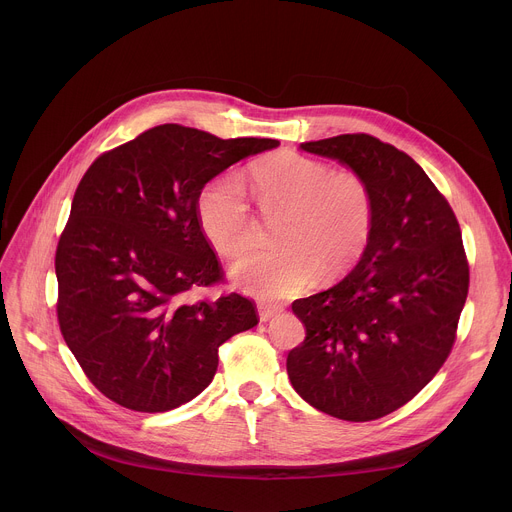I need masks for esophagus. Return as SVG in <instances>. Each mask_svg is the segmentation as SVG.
Instances as JSON below:
<instances>
[{"mask_svg": "<svg viewBox=\"0 0 512 512\" xmlns=\"http://www.w3.org/2000/svg\"><path fill=\"white\" fill-rule=\"evenodd\" d=\"M257 312H259V320L261 322H269L273 316H277L281 312V306H275V304H259L257 306Z\"/></svg>", "mask_w": 512, "mask_h": 512, "instance_id": "obj_1", "label": "esophagus"}]
</instances>
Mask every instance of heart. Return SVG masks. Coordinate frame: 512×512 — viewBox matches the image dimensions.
Segmentation results:
<instances>
[{"instance_id": "heart-1", "label": "heart", "mask_w": 512, "mask_h": 512, "mask_svg": "<svg viewBox=\"0 0 512 512\" xmlns=\"http://www.w3.org/2000/svg\"><path fill=\"white\" fill-rule=\"evenodd\" d=\"M251 178L265 221H280L275 237L281 247L233 263L231 277L247 294L261 300L296 296L322 269L340 275L367 249L375 196L360 172H332L324 162L287 152L257 164ZM198 218L208 243L225 257L249 249L259 231L245 184L235 174L204 186Z\"/></svg>"}]
</instances>
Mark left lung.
<instances>
[{
  "instance_id": "8db88e82",
  "label": "left lung",
  "mask_w": 512,
  "mask_h": 512,
  "mask_svg": "<svg viewBox=\"0 0 512 512\" xmlns=\"http://www.w3.org/2000/svg\"><path fill=\"white\" fill-rule=\"evenodd\" d=\"M300 148L367 178L375 223L342 281L291 304L306 340L289 350L287 375L318 411L373 421L411 401L454 346L470 283L460 225L423 168L373 135Z\"/></svg>"
}]
</instances>
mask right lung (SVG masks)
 Here are the masks:
<instances>
[{
  "mask_svg": "<svg viewBox=\"0 0 512 512\" xmlns=\"http://www.w3.org/2000/svg\"><path fill=\"white\" fill-rule=\"evenodd\" d=\"M277 145L166 123L83 176L56 249V312L85 375L117 405L162 413L192 401L216 373L218 346L257 326L239 294L188 300L223 279L198 198L214 176Z\"/></svg>",
  "mask_w": 512,
  "mask_h": 512,
  "instance_id": "right-lung-1",
  "label": "right lung"
}]
</instances>
